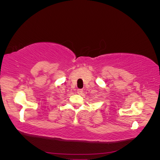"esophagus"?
Wrapping results in <instances>:
<instances>
[{"label":"esophagus","mask_w":160,"mask_h":160,"mask_svg":"<svg viewBox=\"0 0 160 160\" xmlns=\"http://www.w3.org/2000/svg\"><path fill=\"white\" fill-rule=\"evenodd\" d=\"M77 93L78 94H81L83 93V89H77Z\"/></svg>","instance_id":"esophagus-1"}]
</instances>
